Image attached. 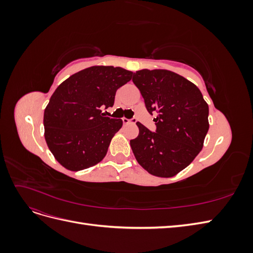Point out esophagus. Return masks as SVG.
I'll use <instances>...</instances> for the list:
<instances>
[{"instance_id":"34e87169","label":"esophagus","mask_w":253,"mask_h":253,"mask_svg":"<svg viewBox=\"0 0 253 253\" xmlns=\"http://www.w3.org/2000/svg\"><path fill=\"white\" fill-rule=\"evenodd\" d=\"M122 121H124L125 125H128V124H134L135 119H127V118L124 117V118H122Z\"/></svg>"}]
</instances>
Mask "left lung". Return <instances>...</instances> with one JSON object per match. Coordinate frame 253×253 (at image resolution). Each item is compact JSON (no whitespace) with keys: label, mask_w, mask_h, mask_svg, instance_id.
I'll list each match as a JSON object with an SVG mask.
<instances>
[{"label":"left lung","mask_w":253,"mask_h":253,"mask_svg":"<svg viewBox=\"0 0 253 253\" xmlns=\"http://www.w3.org/2000/svg\"><path fill=\"white\" fill-rule=\"evenodd\" d=\"M133 82L154 118L156 131L137 122L139 134L129 141L138 164L150 174L172 177L203 149L209 129V106L198 87L167 70H141Z\"/></svg>","instance_id":"8db88e82"}]
</instances>
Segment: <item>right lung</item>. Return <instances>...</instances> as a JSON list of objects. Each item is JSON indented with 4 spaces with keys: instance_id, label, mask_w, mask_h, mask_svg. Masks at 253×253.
<instances>
[{
    "instance_id": "add662e5",
    "label": "right lung",
    "mask_w": 253,
    "mask_h": 253,
    "mask_svg": "<svg viewBox=\"0 0 253 253\" xmlns=\"http://www.w3.org/2000/svg\"><path fill=\"white\" fill-rule=\"evenodd\" d=\"M121 67L91 66L72 75L55 90L44 111V136L66 169L80 171L104 158L121 119L104 117L116 90L132 79Z\"/></svg>"
}]
</instances>
